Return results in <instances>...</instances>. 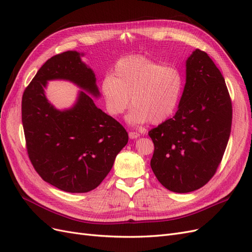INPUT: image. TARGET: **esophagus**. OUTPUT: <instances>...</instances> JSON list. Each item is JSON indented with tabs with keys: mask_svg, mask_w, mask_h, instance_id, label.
Here are the masks:
<instances>
[{
	"mask_svg": "<svg viewBox=\"0 0 252 252\" xmlns=\"http://www.w3.org/2000/svg\"><path fill=\"white\" fill-rule=\"evenodd\" d=\"M128 135H129V138H130L131 140L140 138V133L139 132H134V131H130Z\"/></svg>",
	"mask_w": 252,
	"mask_h": 252,
	"instance_id": "obj_1",
	"label": "esophagus"
}]
</instances>
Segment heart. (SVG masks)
I'll list each match as a JSON object with an SVG mask.
<instances>
[{
    "label": "heart",
    "instance_id": "1",
    "mask_svg": "<svg viewBox=\"0 0 252 252\" xmlns=\"http://www.w3.org/2000/svg\"><path fill=\"white\" fill-rule=\"evenodd\" d=\"M183 89V77L173 66L143 56L119 60L113 74L102 80L100 90L107 112L112 117L123 114L130 105L127 121L141 125L150 121L159 124L170 118L178 107Z\"/></svg>",
    "mask_w": 252,
    "mask_h": 252
}]
</instances>
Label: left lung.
I'll return each mask as SVG.
<instances>
[{"label": "left lung", "mask_w": 252, "mask_h": 252, "mask_svg": "<svg viewBox=\"0 0 252 252\" xmlns=\"http://www.w3.org/2000/svg\"><path fill=\"white\" fill-rule=\"evenodd\" d=\"M232 105L222 73L207 53L195 49L186 61L179 109L148 132L155 144L151 169L170 191L203 187L222 161L231 131Z\"/></svg>", "instance_id": "8db88e82"}]
</instances>
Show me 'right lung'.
Returning a JSON list of instances; mask_svg holds the SVG:
<instances>
[{"label": "right lung", "mask_w": 252, "mask_h": 252, "mask_svg": "<svg viewBox=\"0 0 252 252\" xmlns=\"http://www.w3.org/2000/svg\"><path fill=\"white\" fill-rule=\"evenodd\" d=\"M84 53L66 51L46 61L22 97V123L27 152L40 177L63 191L88 192L101 184L128 133L118 121L97 108L94 70L82 61ZM69 80L80 87L77 101L60 111L47 100L48 80Z\"/></svg>", "instance_id": "add662e5"}]
</instances>
